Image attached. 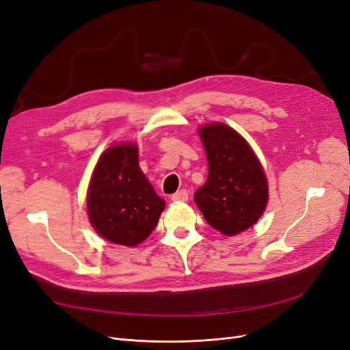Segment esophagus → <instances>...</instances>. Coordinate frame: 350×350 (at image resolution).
Returning a JSON list of instances; mask_svg holds the SVG:
<instances>
[{
	"instance_id": "esophagus-1",
	"label": "esophagus",
	"mask_w": 350,
	"mask_h": 350,
	"mask_svg": "<svg viewBox=\"0 0 350 350\" xmlns=\"http://www.w3.org/2000/svg\"><path fill=\"white\" fill-rule=\"evenodd\" d=\"M173 201H187L189 200V191L187 190H180L172 196Z\"/></svg>"
}]
</instances>
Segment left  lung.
I'll use <instances>...</instances> for the list:
<instances>
[{"mask_svg":"<svg viewBox=\"0 0 350 350\" xmlns=\"http://www.w3.org/2000/svg\"><path fill=\"white\" fill-rule=\"evenodd\" d=\"M208 160V177L194 193L206 221L219 232L235 235L252 227L268 201V183L255 153L234 129L223 123L200 127Z\"/></svg>","mask_w":350,"mask_h":350,"instance_id":"left-lung-1","label":"left lung"}]
</instances>
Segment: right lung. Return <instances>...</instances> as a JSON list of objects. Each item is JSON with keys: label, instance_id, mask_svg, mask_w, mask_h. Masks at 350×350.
Here are the masks:
<instances>
[{"label": "right lung", "instance_id": "add662e5", "mask_svg": "<svg viewBox=\"0 0 350 350\" xmlns=\"http://www.w3.org/2000/svg\"><path fill=\"white\" fill-rule=\"evenodd\" d=\"M164 206L139 167L135 143L112 146L100 156L88 190V215L105 240L136 247L152 234Z\"/></svg>", "mask_w": 350, "mask_h": 350}]
</instances>
